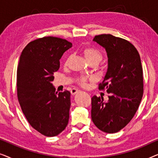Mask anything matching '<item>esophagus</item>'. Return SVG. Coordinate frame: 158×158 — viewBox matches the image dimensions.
Segmentation results:
<instances>
[{
  "label": "esophagus",
  "instance_id": "obj_1",
  "mask_svg": "<svg viewBox=\"0 0 158 158\" xmlns=\"http://www.w3.org/2000/svg\"><path fill=\"white\" fill-rule=\"evenodd\" d=\"M78 92H79V90L76 89V88H73V89L71 90V94H72L73 96H74V95H75Z\"/></svg>",
  "mask_w": 158,
  "mask_h": 158
}]
</instances>
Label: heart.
I'll return each instance as SVG.
<instances>
[{"label":"heart","mask_w":158,"mask_h":158,"mask_svg":"<svg viewBox=\"0 0 158 158\" xmlns=\"http://www.w3.org/2000/svg\"><path fill=\"white\" fill-rule=\"evenodd\" d=\"M83 55L85 56V59L88 60V62L90 63L93 62H96L99 63V62L101 60L102 58V55H101V52L97 49L96 48L93 47H87L85 48H84L83 51ZM69 60V57L67 60L66 63L68 62ZM77 82L80 85L85 86L86 85V82H87V78L85 77H80L77 78Z\"/></svg>","instance_id":"obj_1"}]
</instances>
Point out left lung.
<instances>
[{
    "label": "left lung",
    "instance_id": "1",
    "mask_svg": "<svg viewBox=\"0 0 158 158\" xmlns=\"http://www.w3.org/2000/svg\"><path fill=\"white\" fill-rule=\"evenodd\" d=\"M94 42L106 49L108 68L99 89L109 100L91 98V118L106 133H116L127 126L137 111L143 96V72L139 52L127 40L111 34L96 36Z\"/></svg>",
    "mask_w": 158,
    "mask_h": 158
}]
</instances>
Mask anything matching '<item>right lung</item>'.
I'll return each mask as SVG.
<instances>
[{
  "instance_id": "obj_1",
  "label": "right lung",
  "mask_w": 158,
  "mask_h": 158,
  "mask_svg": "<svg viewBox=\"0 0 158 158\" xmlns=\"http://www.w3.org/2000/svg\"><path fill=\"white\" fill-rule=\"evenodd\" d=\"M72 43L44 36L29 42L23 49L17 68V96L21 110L34 129L55 137L69 121L70 93L56 92L52 81L60 68V60Z\"/></svg>"
}]
</instances>
